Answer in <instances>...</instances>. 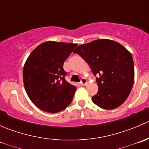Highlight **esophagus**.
Returning a JSON list of instances; mask_svg holds the SVG:
<instances>
[{
  "label": "esophagus",
  "mask_w": 149,
  "mask_h": 149,
  "mask_svg": "<svg viewBox=\"0 0 149 149\" xmlns=\"http://www.w3.org/2000/svg\"><path fill=\"white\" fill-rule=\"evenodd\" d=\"M86 83H87L86 80L85 79H82L81 81V82H80V84L81 86H84V85H86Z\"/></svg>",
  "instance_id": "esophagus-1"
}]
</instances>
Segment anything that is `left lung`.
Here are the masks:
<instances>
[{"instance_id":"8db88e82","label":"left lung","mask_w":149,"mask_h":149,"mask_svg":"<svg viewBox=\"0 0 149 149\" xmlns=\"http://www.w3.org/2000/svg\"><path fill=\"white\" fill-rule=\"evenodd\" d=\"M73 52L85 60L97 75L98 92L92 102L100 107L113 109L127 100L134 83L131 53L118 42L108 39L94 40L78 46Z\"/></svg>"}]
</instances>
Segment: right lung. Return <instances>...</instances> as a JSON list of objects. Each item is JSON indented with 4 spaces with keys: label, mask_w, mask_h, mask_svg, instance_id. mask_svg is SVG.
<instances>
[{
    "label": "right lung",
    "mask_w": 149,
    "mask_h": 149,
    "mask_svg": "<svg viewBox=\"0 0 149 149\" xmlns=\"http://www.w3.org/2000/svg\"><path fill=\"white\" fill-rule=\"evenodd\" d=\"M76 46L47 41L29 55L24 65V85L29 98L39 109L56 113L71 102L76 87L66 81L63 63Z\"/></svg>",
    "instance_id": "add662e5"
}]
</instances>
